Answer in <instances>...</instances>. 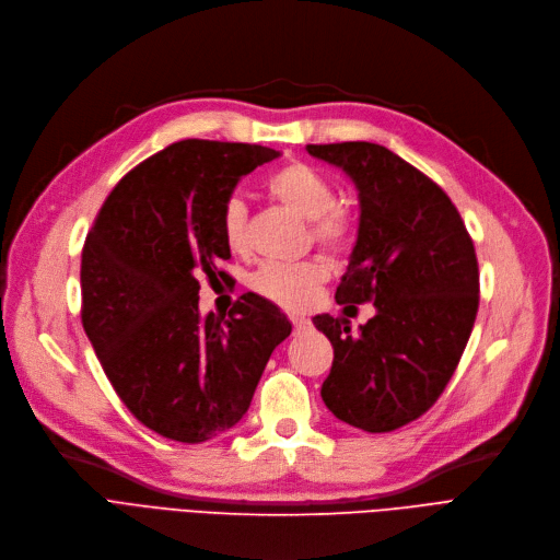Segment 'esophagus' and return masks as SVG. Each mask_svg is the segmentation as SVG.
Instances as JSON below:
<instances>
[{
	"label": "esophagus",
	"mask_w": 560,
	"mask_h": 560,
	"mask_svg": "<svg viewBox=\"0 0 560 560\" xmlns=\"http://www.w3.org/2000/svg\"><path fill=\"white\" fill-rule=\"evenodd\" d=\"M291 326H294V335H301L312 328V322L305 316H291Z\"/></svg>",
	"instance_id": "obj_1"
}]
</instances>
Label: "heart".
<instances>
[{
    "mask_svg": "<svg viewBox=\"0 0 560 560\" xmlns=\"http://www.w3.org/2000/svg\"><path fill=\"white\" fill-rule=\"evenodd\" d=\"M266 191L287 209L310 221L314 242L328 253H346L358 234V221L349 209L335 205V186L316 168L291 162L266 179ZM221 234L225 246L242 255L250 248L248 207L238 196H228L221 205ZM328 278L326 266L316 259L299 264H264L253 273L250 287L255 294L287 310L307 307L318 287Z\"/></svg>",
    "mask_w": 560,
    "mask_h": 560,
    "instance_id": "1",
    "label": "heart"
}]
</instances>
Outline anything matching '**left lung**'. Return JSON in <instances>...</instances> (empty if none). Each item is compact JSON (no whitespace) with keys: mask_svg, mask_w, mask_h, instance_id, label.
<instances>
[{"mask_svg":"<svg viewBox=\"0 0 560 560\" xmlns=\"http://www.w3.org/2000/svg\"><path fill=\"white\" fill-rule=\"evenodd\" d=\"M307 152L339 166L360 196L335 299L343 310L376 307L358 335L341 316H314L335 349L322 398L355 429L389 433L438 401L463 358L478 312L474 242L451 198L392 150L346 141Z\"/></svg>","mask_w":560,"mask_h":560,"instance_id":"left-lung-1","label":"left lung"}]
</instances>
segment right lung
<instances>
[{"label":"right lung","instance_id":"1","mask_svg":"<svg viewBox=\"0 0 560 560\" xmlns=\"http://www.w3.org/2000/svg\"><path fill=\"white\" fill-rule=\"evenodd\" d=\"M278 150L186 139L148 156L106 196L82 250V324L120 401L175 442L217 438L246 415L287 316L244 294L205 318L200 278H225L221 205Z\"/></svg>","mask_w":560,"mask_h":560}]
</instances>
